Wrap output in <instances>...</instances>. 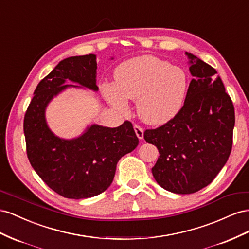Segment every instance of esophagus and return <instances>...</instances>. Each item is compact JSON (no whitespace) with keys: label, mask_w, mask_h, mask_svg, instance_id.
Returning a JSON list of instances; mask_svg holds the SVG:
<instances>
[{"label":"esophagus","mask_w":249,"mask_h":249,"mask_svg":"<svg viewBox=\"0 0 249 249\" xmlns=\"http://www.w3.org/2000/svg\"><path fill=\"white\" fill-rule=\"evenodd\" d=\"M134 131H135V133H136L137 137H138L140 140H142V139H143V133H144V131H143L142 127L139 126V125H137V124H135V125H134Z\"/></svg>","instance_id":"esophagus-1"}]
</instances>
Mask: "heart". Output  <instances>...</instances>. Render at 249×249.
Returning a JSON list of instances; mask_svg holds the SVG:
<instances>
[{"label": "heart", "instance_id": "heart-1", "mask_svg": "<svg viewBox=\"0 0 249 249\" xmlns=\"http://www.w3.org/2000/svg\"><path fill=\"white\" fill-rule=\"evenodd\" d=\"M114 83H103L102 94L120 113L129 111L127 100L137 101L142 122L161 125L175 117L184 106L189 87L185 70L152 55L126 60L114 71Z\"/></svg>", "mask_w": 249, "mask_h": 249}]
</instances>
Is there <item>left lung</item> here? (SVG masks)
Masks as SVG:
<instances>
[{"instance_id":"8db88e82","label":"left lung","mask_w":249,"mask_h":249,"mask_svg":"<svg viewBox=\"0 0 249 249\" xmlns=\"http://www.w3.org/2000/svg\"><path fill=\"white\" fill-rule=\"evenodd\" d=\"M185 55L193 79L183 108L167 124L144 132L160 154L152 168L156 182L177 194L211 184L229 159L235 125L233 105L216 70L191 53Z\"/></svg>"}]
</instances>
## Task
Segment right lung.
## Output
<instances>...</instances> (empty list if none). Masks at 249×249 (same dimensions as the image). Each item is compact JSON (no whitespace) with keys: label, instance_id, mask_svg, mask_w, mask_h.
Segmentation results:
<instances>
[{"label":"right lung","instance_id":"1","mask_svg":"<svg viewBox=\"0 0 249 249\" xmlns=\"http://www.w3.org/2000/svg\"><path fill=\"white\" fill-rule=\"evenodd\" d=\"M96 70L94 54L60 61L37 85L25 115L29 161L43 182L66 198H89L108 189L120 158L139 143L130 122L117 127L92 124L71 139L59 137L50 129L46 111L52 100L69 88L96 92ZM67 80L77 85H66Z\"/></svg>","mask_w":249,"mask_h":249}]
</instances>
